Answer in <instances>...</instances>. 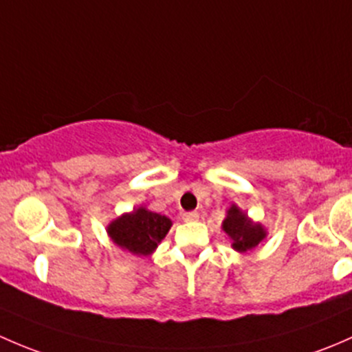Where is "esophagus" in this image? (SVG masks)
Instances as JSON below:
<instances>
[{
  "instance_id": "obj_1",
  "label": "esophagus",
  "mask_w": 352,
  "mask_h": 352,
  "mask_svg": "<svg viewBox=\"0 0 352 352\" xmlns=\"http://www.w3.org/2000/svg\"><path fill=\"white\" fill-rule=\"evenodd\" d=\"M198 219H200V213L198 212H184L183 213L184 222H197Z\"/></svg>"
}]
</instances>
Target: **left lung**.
I'll return each instance as SVG.
<instances>
[{
	"label": "left lung",
	"instance_id": "1",
	"mask_svg": "<svg viewBox=\"0 0 352 352\" xmlns=\"http://www.w3.org/2000/svg\"><path fill=\"white\" fill-rule=\"evenodd\" d=\"M222 229L232 239V248L237 252H248L259 245L266 239V229L261 223H254L241 208L232 205L227 210V217Z\"/></svg>",
	"mask_w": 352,
	"mask_h": 352
}]
</instances>
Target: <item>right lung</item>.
Listing matches in <instances>:
<instances>
[{
	"mask_svg": "<svg viewBox=\"0 0 352 352\" xmlns=\"http://www.w3.org/2000/svg\"><path fill=\"white\" fill-rule=\"evenodd\" d=\"M171 226V219L166 215H159L146 206H139L133 212L123 213L115 219L107 232L111 241L123 251L135 256H149L166 237Z\"/></svg>",
	"mask_w": 352,
	"mask_h": 352,
	"instance_id": "obj_1",
	"label": "right lung"
}]
</instances>
